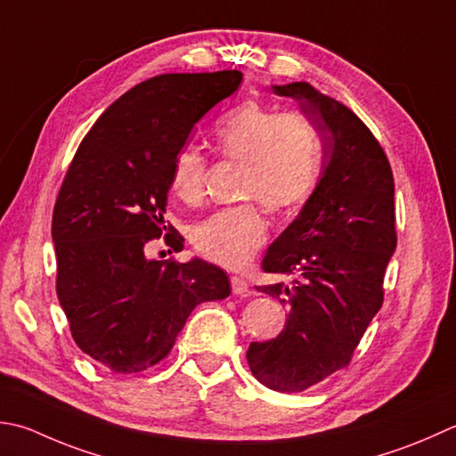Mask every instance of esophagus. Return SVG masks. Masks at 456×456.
Segmentation results:
<instances>
[{
  "mask_svg": "<svg viewBox=\"0 0 456 456\" xmlns=\"http://www.w3.org/2000/svg\"><path fill=\"white\" fill-rule=\"evenodd\" d=\"M231 289H233V294H239V297H247L248 294V284L243 276H231Z\"/></svg>",
  "mask_w": 456,
  "mask_h": 456,
  "instance_id": "esophagus-1",
  "label": "esophagus"
}]
</instances>
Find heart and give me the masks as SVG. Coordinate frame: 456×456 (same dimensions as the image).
<instances>
[{
	"label": "heart",
	"mask_w": 456,
	"mask_h": 456,
	"mask_svg": "<svg viewBox=\"0 0 456 456\" xmlns=\"http://www.w3.org/2000/svg\"><path fill=\"white\" fill-rule=\"evenodd\" d=\"M221 156L245 162V198H258L273 211L297 208L322 172V140L305 114L276 112L247 101L223 114L213 130ZM208 159L195 146L177 151L169 187L185 203L201 200ZM269 237V221L256 201L217 209L191 229V243L203 258L240 269L253 261Z\"/></svg>",
	"instance_id": "heart-1"
}]
</instances>
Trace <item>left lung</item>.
<instances>
[{
    "instance_id": "left-lung-1",
    "label": "left lung",
    "mask_w": 456,
    "mask_h": 456,
    "mask_svg": "<svg viewBox=\"0 0 456 456\" xmlns=\"http://www.w3.org/2000/svg\"><path fill=\"white\" fill-rule=\"evenodd\" d=\"M298 102L324 150L322 177L298 217L263 258V271L292 274L256 290L279 298L289 318L247 362L274 391L298 394L350 363L383 305V276L395 251L394 174L370 128L347 106L308 83L273 86Z\"/></svg>"
}]
</instances>
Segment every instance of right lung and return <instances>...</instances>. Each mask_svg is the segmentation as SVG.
Returning <instances> with one entry per match:
<instances>
[{"mask_svg": "<svg viewBox=\"0 0 456 456\" xmlns=\"http://www.w3.org/2000/svg\"><path fill=\"white\" fill-rule=\"evenodd\" d=\"M243 75L169 73L130 88L80 142L53 211L57 297L77 346L114 373L162 362L191 310L231 294L219 266L148 258L166 231L174 158ZM180 251L183 239L166 235Z\"/></svg>", "mask_w": 456, "mask_h": 456, "instance_id": "1", "label": "right lung"}]
</instances>
